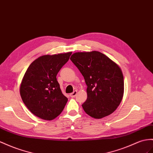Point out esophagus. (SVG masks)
Returning a JSON list of instances; mask_svg holds the SVG:
<instances>
[{
	"label": "esophagus",
	"mask_w": 153,
	"mask_h": 153,
	"mask_svg": "<svg viewBox=\"0 0 153 153\" xmlns=\"http://www.w3.org/2000/svg\"><path fill=\"white\" fill-rule=\"evenodd\" d=\"M77 91H74L72 93L70 94V97H75L77 95Z\"/></svg>",
	"instance_id": "esophagus-1"
}]
</instances>
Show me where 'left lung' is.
<instances>
[{"mask_svg":"<svg viewBox=\"0 0 153 153\" xmlns=\"http://www.w3.org/2000/svg\"><path fill=\"white\" fill-rule=\"evenodd\" d=\"M70 60L87 85V99L82 105L85 112L96 119L114 112L124 92L123 76L118 65L97 51L75 53Z\"/></svg>","mask_w":153,"mask_h":153,"instance_id":"8db88e82","label":"left lung"}]
</instances>
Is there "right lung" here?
<instances>
[{
  "label": "right lung",
  "instance_id": "right-lung-1",
  "mask_svg": "<svg viewBox=\"0 0 153 153\" xmlns=\"http://www.w3.org/2000/svg\"><path fill=\"white\" fill-rule=\"evenodd\" d=\"M71 54L42 56L33 61L25 74L20 87L21 98L30 112L41 119L56 118L67 103L56 76Z\"/></svg>",
  "mask_w": 153,
  "mask_h": 153
}]
</instances>
